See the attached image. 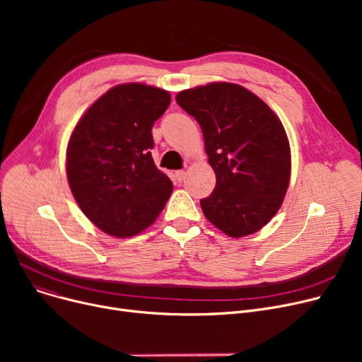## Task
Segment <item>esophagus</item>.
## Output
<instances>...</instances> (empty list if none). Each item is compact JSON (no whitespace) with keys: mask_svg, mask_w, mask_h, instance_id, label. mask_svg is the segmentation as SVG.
Here are the masks:
<instances>
[{"mask_svg":"<svg viewBox=\"0 0 362 362\" xmlns=\"http://www.w3.org/2000/svg\"><path fill=\"white\" fill-rule=\"evenodd\" d=\"M175 177H176V180H177V182H183V180H185V177H186V171H185V170H179V171H176Z\"/></svg>","mask_w":362,"mask_h":362,"instance_id":"34e87169","label":"esophagus"}]
</instances>
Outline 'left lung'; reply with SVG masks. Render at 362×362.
I'll use <instances>...</instances> for the list:
<instances>
[{
    "label": "left lung",
    "instance_id": "1",
    "mask_svg": "<svg viewBox=\"0 0 362 362\" xmlns=\"http://www.w3.org/2000/svg\"><path fill=\"white\" fill-rule=\"evenodd\" d=\"M199 123L216 187L201 199L205 217L232 238L255 233L283 202L291 179V148L272 108L235 83H210L176 95Z\"/></svg>",
    "mask_w": 362,
    "mask_h": 362
}]
</instances>
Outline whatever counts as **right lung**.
Here are the masks:
<instances>
[{
    "mask_svg": "<svg viewBox=\"0 0 362 362\" xmlns=\"http://www.w3.org/2000/svg\"><path fill=\"white\" fill-rule=\"evenodd\" d=\"M170 93L142 83L119 85L95 101L76 124L67 146V179L83 214L116 238L156 221L173 183L156 167L152 126Z\"/></svg>",
    "mask_w": 362,
    "mask_h": 362,
    "instance_id": "right-lung-1",
    "label": "right lung"
}]
</instances>
